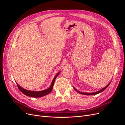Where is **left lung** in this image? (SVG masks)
<instances>
[{
    "mask_svg": "<svg viewBox=\"0 0 125 125\" xmlns=\"http://www.w3.org/2000/svg\"><path fill=\"white\" fill-rule=\"evenodd\" d=\"M111 82L109 83L105 87H104V88H103V89H101L100 90H99V91H96V92H92V93H87V92H80V91H78V90H77V89H75V88H74V87H73V88H74V89L77 92H78L79 93H80V94H83V95H95V94H99V93H101V92H103V91H104L106 89L107 87L109 86V84L111 83Z\"/></svg>",
    "mask_w": 125,
    "mask_h": 125,
    "instance_id": "8db88e82",
    "label": "left lung"
}]
</instances>
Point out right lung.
I'll list each match as a JSON object with an SVG mask.
<instances>
[{
  "label": "right lung",
  "instance_id": "add662e5",
  "mask_svg": "<svg viewBox=\"0 0 125 125\" xmlns=\"http://www.w3.org/2000/svg\"><path fill=\"white\" fill-rule=\"evenodd\" d=\"M60 73V71L59 73H57L56 74V75L55 76L53 80L52 81V82L51 83V85L50 86V88H48V89L44 90L43 91H29V90H25L24 88H22L21 86H20L17 83V86L18 87V88L19 89V90H20V91L23 93L24 94H25V95L28 96L30 97H42L44 96L45 95H46L47 94H48L50 93L52 89V88H53V85L54 84L55 82V80L56 78V77L58 76V74Z\"/></svg>",
  "mask_w": 125,
  "mask_h": 125
}]
</instances>
